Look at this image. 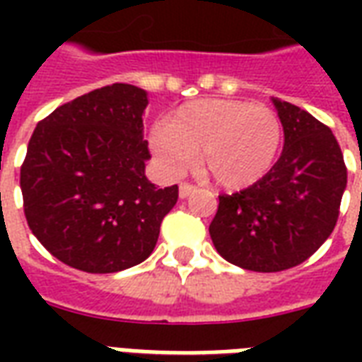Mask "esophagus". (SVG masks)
<instances>
[{
	"mask_svg": "<svg viewBox=\"0 0 362 362\" xmlns=\"http://www.w3.org/2000/svg\"><path fill=\"white\" fill-rule=\"evenodd\" d=\"M194 192H196V186H194V184H189V182H182L180 197H188L189 194H194Z\"/></svg>",
	"mask_w": 362,
	"mask_h": 362,
	"instance_id": "obj_1",
	"label": "esophagus"
}]
</instances>
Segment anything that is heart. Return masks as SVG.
Returning a JSON list of instances; mask_svg holds the SVG:
<instances>
[{
  "mask_svg": "<svg viewBox=\"0 0 362 362\" xmlns=\"http://www.w3.org/2000/svg\"><path fill=\"white\" fill-rule=\"evenodd\" d=\"M153 149L174 174L188 170L199 152L202 173L225 189L258 184L279 157L283 124L266 104L205 98L180 106L155 127Z\"/></svg>",
  "mask_w": 362,
  "mask_h": 362,
  "instance_id": "b5f03b06",
  "label": "heart"
}]
</instances>
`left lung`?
<instances>
[{"label":"left lung","mask_w":362,"mask_h":362,"mask_svg":"<svg viewBox=\"0 0 362 362\" xmlns=\"http://www.w3.org/2000/svg\"><path fill=\"white\" fill-rule=\"evenodd\" d=\"M285 147L250 188L221 194L209 235L223 258L250 272L303 264L332 235L347 186V166L332 129L291 103L273 98Z\"/></svg>","instance_id":"obj_1"}]
</instances>
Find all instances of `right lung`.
<instances>
[{
  "label": "right lung",
  "instance_id": "obj_1",
  "mask_svg": "<svg viewBox=\"0 0 362 362\" xmlns=\"http://www.w3.org/2000/svg\"><path fill=\"white\" fill-rule=\"evenodd\" d=\"M147 93L114 83L77 96L38 122L21 166L28 228L54 258L114 273L151 256L178 186L145 176Z\"/></svg>",
  "mask_w": 362,
  "mask_h": 362
}]
</instances>
